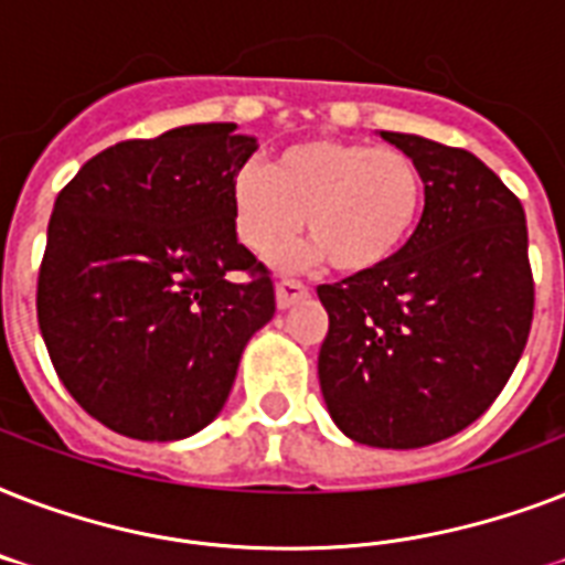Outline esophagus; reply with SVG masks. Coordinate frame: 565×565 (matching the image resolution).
<instances>
[{
	"instance_id": "1",
	"label": "esophagus",
	"mask_w": 565,
	"mask_h": 565,
	"mask_svg": "<svg viewBox=\"0 0 565 565\" xmlns=\"http://www.w3.org/2000/svg\"><path fill=\"white\" fill-rule=\"evenodd\" d=\"M310 290L305 287L301 281H296V278H281V281L275 284V301H278V308L287 310L292 308L296 301L308 299Z\"/></svg>"
}]
</instances>
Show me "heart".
I'll return each instance as SVG.
<instances>
[{"label":"heart","instance_id":"obj_1","mask_svg":"<svg viewBox=\"0 0 565 565\" xmlns=\"http://www.w3.org/2000/svg\"><path fill=\"white\" fill-rule=\"evenodd\" d=\"M228 204L234 237L248 252L284 248L305 222L313 246L292 257H328L337 273L361 278L393 264L413 239L425 211V172L402 149L308 137L284 146L269 170L237 167Z\"/></svg>","mask_w":565,"mask_h":565}]
</instances>
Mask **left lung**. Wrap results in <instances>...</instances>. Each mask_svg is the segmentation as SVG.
Instances as JSON below:
<instances>
[{"mask_svg":"<svg viewBox=\"0 0 565 565\" xmlns=\"http://www.w3.org/2000/svg\"><path fill=\"white\" fill-rule=\"evenodd\" d=\"M425 172L413 239L375 275L319 284V386L345 437L422 448L472 425L504 390L534 319L525 211L472 152L381 131Z\"/></svg>","mask_w":565,"mask_h":565,"instance_id":"1","label":"left lung"}]
</instances>
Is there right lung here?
Listing matches in <instances>:
<instances>
[{"label": "right lung", "mask_w": 565, "mask_h": 565, "mask_svg": "<svg viewBox=\"0 0 565 565\" xmlns=\"http://www.w3.org/2000/svg\"><path fill=\"white\" fill-rule=\"evenodd\" d=\"M234 128L122 140L55 199L40 334L70 395L122 437L170 443L211 425L275 313L269 269L231 225L228 181L257 149Z\"/></svg>", "instance_id": "1"}]
</instances>
